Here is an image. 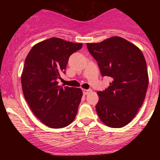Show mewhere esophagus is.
I'll list each match as a JSON object with an SVG mask.
<instances>
[{
	"label": "esophagus",
	"mask_w": 160,
	"mask_h": 160,
	"mask_svg": "<svg viewBox=\"0 0 160 160\" xmlns=\"http://www.w3.org/2000/svg\"><path fill=\"white\" fill-rule=\"evenodd\" d=\"M91 92H92L91 89H82V92H83L84 95L89 94V93Z\"/></svg>",
	"instance_id": "1"
}]
</instances>
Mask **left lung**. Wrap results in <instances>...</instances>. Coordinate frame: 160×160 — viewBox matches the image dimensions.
Listing matches in <instances>:
<instances>
[{
  "label": "left lung",
  "mask_w": 160,
  "mask_h": 160,
  "mask_svg": "<svg viewBox=\"0 0 160 160\" xmlns=\"http://www.w3.org/2000/svg\"><path fill=\"white\" fill-rule=\"evenodd\" d=\"M86 46L98 62L102 76L112 80L105 90L97 92V113L106 126L123 127L137 114L148 90L149 78L144 55L138 47L120 37Z\"/></svg>",
  "instance_id": "obj_1"
}]
</instances>
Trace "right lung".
Segmentation results:
<instances>
[{"mask_svg": "<svg viewBox=\"0 0 160 160\" xmlns=\"http://www.w3.org/2000/svg\"><path fill=\"white\" fill-rule=\"evenodd\" d=\"M82 46L52 38L34 45L25 58L21 76L24 97L34 114L50 128L68 126L78 113L81 89L60 86L57 80L65 73L70 56Z\"/></svg>", "mask_w": 160, "mask_h": 160, "instance_id": "1", "label": "right lung"}]
</instances>
